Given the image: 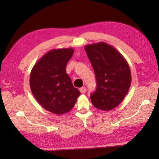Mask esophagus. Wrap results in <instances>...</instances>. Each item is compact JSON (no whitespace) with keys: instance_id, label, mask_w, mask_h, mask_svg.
Returning <instances> with one entry per match:
<instances>
[{"instance_id":"obj_1","label":"esophagus","mask_w":159,"mask_h":159,"mask_svg":"<svg viewBox=\"0 0 159 159\" xmlns=\"http://www.w3.org/2000/svg\"><path fill=\"white\" fill-rule=\"evenodd\" d=\"M86 91V88L85 87H82L81 88H80V92L81 93H85Z\"/></svg>"}]
</instances>
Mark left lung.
Segmentation results:
<instances>
[{
    "mask_svg": "<svg viewBox=\"0 0 159 159\" xmlns=\"http://www.w3.org/2000/svg\"><path fill=\"white\" fill-rule=\"evenodd\" d=\"M85 50L95 71L97 89L90 95L97 109L110 111L125 98L131 84L128 61L115 48L104 42L86 45Z\"/></svg>",
    "mask_w": 159,
    "mask_h": 159,
    "instance_id": "left-lung-1",
    "label": "left lung"
}]
</instances>
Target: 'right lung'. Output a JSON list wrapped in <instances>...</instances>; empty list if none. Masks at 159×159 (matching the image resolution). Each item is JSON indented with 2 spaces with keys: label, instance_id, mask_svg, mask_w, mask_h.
<instances>
[{
  "label": "right lung",
  "instance_id": "obj_1",
  "mask_svg": "<svg viewBox=\"0 0 159 159\" xmlns=\"http://www.w3.org/2000/svg\"><path fill=\"white\" fill-rule=\"evenodd\" d=\"M74 52L73 48L51 50L31 69L29 83L34 98L43 108L55 114L71 111L80 95L66 72Z\"/></svg>",
  "mask_w": 159,
  "mask_h": 159
}]
</instances>
